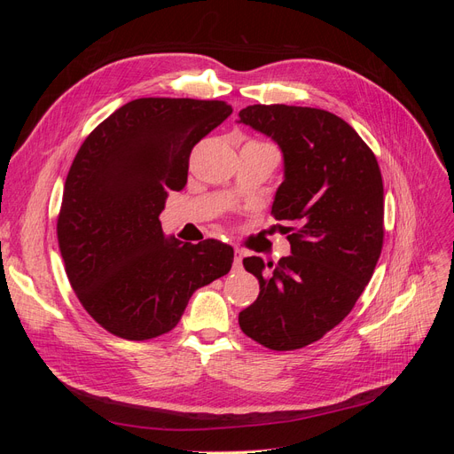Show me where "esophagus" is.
<instances>
[{
	"instance_id": "1",
	"label": "esophagus",
	"mask_w": 454,
	"mask_h": 454,
	"mask_svg": "<svg viewBox=\"0 0 454 454\" xmlns=\"http://www.w3.org/2000/svg\"><path fill=\"white\" fill-rule=\"evenodd\" d=\"M242 257H244L242 250L235 248V259H232V267H235V269H240V267H242Z\"/></svg>"
}]
</instances>
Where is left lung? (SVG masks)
Returning <instances> with one entry per match:
<instances>
[{
    "instance_id": "obj_1",
    "label": "left lung",
    "mask_w": 454,
    "mask_h": 454,
    "mask_svg": "<svg viewBox=\"0 0 454 454\" xmlns=\"http://www.w3.org/2000/svg\"><path fill=\"white\" fill-rule=\"evenodd\" d=\"M244 125L284 157L272 215L295 227L277 265L246 257L259 295L239 314L242 332L270 350H295L345 320L373 277L384 237V189L373 151L347 121L316 107L248 106Z\"/></svg>"
}]
</instances>
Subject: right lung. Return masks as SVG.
I'll return each mask as SVG.
<instances>
[{
  "label": "right lung",
  "mask_w": 454,
  "mask_h": 454,
  "mask_svg": "<svg viewBox=\"0 0 454 454\" xmlns=\"http://www.w3.org/2000/svg\"><path fill=\"white\" fill-rule=\"evenodd\" d=\"M231 114L222 100L138 98L79 147L57 235L77 299L109 333H168L191 295L231 270L229 244L167 239L159 219L170 191L187 184L191 149Z\"/></svg>",
  "instance_id": "add662e5"
}]
</instances>
